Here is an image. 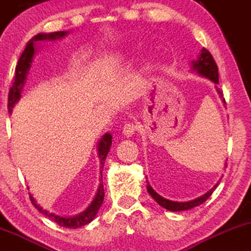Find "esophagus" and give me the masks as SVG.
<instances>
[{
    "mask_svg": "<svg viewBox=\"0 0 251 251\" xmlns=\"http://www.w3.org/2000/svg\"><path fill=\"white\" fill-rule=\"evenodd\" d=\"M135 130H136V126H135L134 123L128 122V123H126L125 126H123L122 133H123V135H125V136L130 137V136H133Z\"/></svg>",
    "mask_w": 251,
    "mask_h": 251,
    "instance_id": "34e87169",
    "label": "esophagus"
}]
</instances>
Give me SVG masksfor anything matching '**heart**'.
Here are the masks:
<instances>
[{
	"label": "heart",
	"mask_w": 251,
	"mask_h": 251,
	"mask_svg": "<svg viewBox=\"0 0 251 251\" xmlns=\"http://www.w3.org/2000/svg\"><path fill=\"white\" fill-rule=\"evenodd\" d=\"M155 69V61L153 59H147V60L143 61L142 64V70L145 72H151Z\"/></svg>",
	"instance_id": "1"
}]
</instances>
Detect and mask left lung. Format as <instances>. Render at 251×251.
I'll return each instance as SVG.
<instances>
[{
    "instance_id": "left-lung-1",
    "label": "left lung",
    "mask_w": 251,
    "mask_h": 251,
    "mask_svg": "<svg viewBox=\"0 0 251 251\" xmlns=\"http://www.w3.org/2000/svg\"><path fill=\"white\" fill-rule=\"evenodd\" d=\"M192 70L198 72L199 75H202V77L209 78L210 80L213 81V83L218 84V66H217V64L215 61V59H213V57H212V54H211V53L206 49H202L201 52V55H199L198 59L192 61ZM217 92H218L222 97V95L223 94H222L221 90L217 89ZM223 102L225 103L224 98H223ZM217 186H218V184H216L215 186L211 188L209 192L205 193L204 196L199 197V198H197V199H193V201H185V202L172 201H168V199L163 198V197L160 196V194H157L155 191L151 188V185H148L147 190H148L149 194H151V196L155 199V201L160 205V206H162L163 209L170 210V211H185V210H190V209H192V207H196V206H198V205L202 204V202L206 201L211 194L213 193V191L216 190Z\"/></svg>"
}]
</instances>
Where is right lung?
Instances as JSON below:
<instances>
[{"label": "right lung", "mask_w": 251, "mask_h": 251, "mask_svg": "<svg viewBox=\"0 0 251 251\" xmlns=\"http://www.w3.org/2000/svg\"><path fill=\"white\" fill-rule=\"evenodd\" d=\"M67 34V32H54L50 33V34H45V33H40V34L35 35L34 38H32V40L27 44L26 49H25L24 52H22L21 57H20L18 65H16L15 69V78H14L13 86L9 90V95H8V111L12 112V108L14 106L18 100L21 97V91L22 86H24L25 80H26L28 70H29L30 64H32L33 55L35 53V42L39 41H45V40H55V39L64 38L65 35ZM112 136L109 133L103 135L102 139L98 142V156H100V168H103L104 162H105L106 155H108L109 151H110L111 143H112ZM100 174H102V171H100ZM102 180V178H100ZM29 199L32 201V204L34 205L35 209H38L41 213H44L45 216H47L49 218L52 219L53 222H55L58 225L64 227H69V229H77V227L83 226V225L89 224L92 219L95 218V216L97 215L98 210H100V205H102L103 199H104V188L103 184H100V187H98L97 194H96L95 199L92 201L90 206L86 209L84 212H81L80 215L75 216V217H60L54 215V213H50L49 211L44 210L38 202L35 201V199L33 198L32 194L29 193Z\"/></svg>", "instance_id": "add662e5"}]
</instances>
